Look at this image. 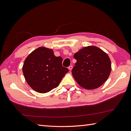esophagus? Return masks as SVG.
Masks as SVG:
<instances>
[{
    "label": "esophagus",
    "instance_id": "obj_1",
    "mask_svg": "<svg viewBox=\"0 0 131 131\" xmlns=\"http://www.w3.org/2000/svg\"><path fill=\"white\" fill-rule=\"evenodd\" d=\"M72 69H73V66L70 65V66L69 67V70H71Z\"/></svg>",
    "mask_w": 131,
    "mask_h": 131
}]
</instances>
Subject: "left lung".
I'll return each instance as SVG.
<instances>
[{"instance_id": "obj_1", "label": "left lung", "mask_w": 131, "mask_h": 131, "mask_svg": "<svg viewBox=\"0 0 131 131\" xmlns=\"http://www.w3.org/2000/svg\"><path fill=\"white\" fill-rule=\"evenodd\" d=\"M72 74L80 86L94 90L101 86L110 75L112 64L106 53L96 46H87L75 53Z\"/></svg>"}]
</instances>
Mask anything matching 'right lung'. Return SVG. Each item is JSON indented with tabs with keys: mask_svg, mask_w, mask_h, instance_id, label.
Segmentation results:
<instances>
[{
	"mask_svg": "<svg viewBox=\"0 0 131 131\" xmlns=\"http://www.w3.org/2000/svg\"><path fill=\"white\" fill-rule=\"evenodd\" d=\"M62 58L55 56L53 51L39 47L24 61L23 71L30 87L36 92L45 93L56 88L69 71L62 65Z\"/></svg>",
	"mask_w": 131,
	"mask_h": 131,
	"instance_id": "obj_1",
	"label": "right lung"
}]
</instances>
